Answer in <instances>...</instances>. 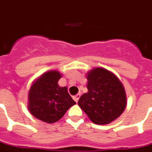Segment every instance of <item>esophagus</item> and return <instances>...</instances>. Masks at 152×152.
<instances>
[{
    "label": "esophagus",
    "instance_id": "34e87169",
    "mask_svg": "<svg viewBox=\"0 0 152 152\" xmlns=\"http://www.w3.org/2000/svg\"><path fill=\"white\" fill-rule=\"evenodd\" d=\"M80 94H77L76 96H73L72 98H73V99H74V101L76 102H78V101H79V99H80Z\"/></svg>",
    "mask_w": 152,
    "mask_h": 152
}]
</instances>
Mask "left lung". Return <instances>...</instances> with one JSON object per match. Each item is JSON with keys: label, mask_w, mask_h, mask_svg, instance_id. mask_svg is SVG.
Here are the masks:
<instances>
[{"label": "left lung", "mask_w": 152, "mask_h": 152, "mask_svg": "<svg viewBox=\"0 0 152 152\" xmlns=\"http://www.w3.org/2000/svg\"><path fill=\"white\" fill-rule=\"evenodd\" d=\"M88 92L80 97L78 105L92 122L110 123L119 117L126 107L123 85L113 73L96 68L87 75Z\"/></svg>", "instance_id": "left-lung-1"}]
</instances>
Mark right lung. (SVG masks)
Here are the masks:
<instances>
[{
    "label": "right lung",
    "instance_id": "right-lung-1",
    "mask_svg": "<svg viewBox=\"0 0 152 152\" xmlns=\"http://www.w3.org/2000/svg\"><path fill=\"white\" fill-rule=\"evenodd\" d=\"M60 78L61 75L57 71L47 72L39 77L30 89L29 111L43 122H57L76 104L68 93L66 87L58 85Z\"/></svg>",
    "mask_w": 152,
    "mask_h": 152
}]
</instances>
